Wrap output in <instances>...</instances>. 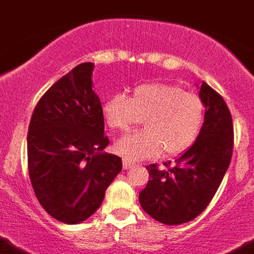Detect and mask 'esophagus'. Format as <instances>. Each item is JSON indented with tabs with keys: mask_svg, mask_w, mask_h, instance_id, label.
Masks as SVG:
<instances>
[{
	"mask_svg": "<svg viewBox=\"0 0 254 254\" xmlns=\"http://www.w3.org/2000/svg\"><path fill=\"white\" fill-rule=\"evenodd\" d=\"M123 167H124V170H130V168H132V167H135V164L125 159V161H123Z\"/></svg>",
	"mask_w": 254,
	"mask_h": 254,
	"instance_id": "1",
	"label": "esophagus"
}]
</instances>
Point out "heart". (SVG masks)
Returning <instances> with one entry per match:
<instances>
[{
  "mask_svg": "<svg viewBox=\"0 0 254 254\" xmlns=\"http://www.w3.org/2000/svg\"><path fill=\"white\" fill-rule=\"evenodd\" d=\"M105 122L114 130H129L140 124L145 130L130 132L115 143V150L127 161L177 155L197 139L204 124L205 106L196 93L170 83L140 84L131 99L116 93L102 105Z\"/></svg>",
  "mask_w": 254,
  "mask_h": 254,
  "instance_id": "obj_1",
  "label": "heart"
}]
</instances>
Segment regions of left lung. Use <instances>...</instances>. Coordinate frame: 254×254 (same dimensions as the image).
Returning <instances> with one entry per match:
<instances>
[{
    "instance_id": "8db88e82",
    "label": "left lung",
    "mask_w": 254,
    "mask_h": 254,
    "mask_svg": "<svg viewBox=\"0 0 254 254\" xmlns=\"http://www.w3.org/2000/svg\"><path fill=\"white\" fill-rule=\"evenodd\" d=\"M205 106L204 124L195 143L175 159L173 167H147L149 181L139 193L143 210L166 225H180L206 209L230 164L233 120L227 104L202 82L198 92ZM171 162L164 163V166Z\"/></svg>"
}]
</instances>
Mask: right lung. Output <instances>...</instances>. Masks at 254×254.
<instances>
[{
	"label": "right lung",
	"mask_w": 254,
	"mask_h": 254,
	"mask_svg": "<svg viewBox=\"0 0 254 254\" xmlns=\"http://www.w3.org/2000/svg\"><path fill=\"white\" fill-rule=\"evenodd\" d=\"M93 63H82L42 96L27 131V167L45 211L64 224L90 218L123 170L105 153L104 114L92 90Z\"/></svg>",
	"instance_id": "obj_1"
}]
</instances>
